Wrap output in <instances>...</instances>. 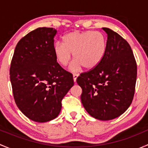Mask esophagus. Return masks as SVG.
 Masks as SVG:
<instances>
[{
	"label": "esophagus",
	"instance_id": "esophagus-1",
	"mask_svg": "<svg viewBox=\"0 0 148 148\" xmlns=\"http://www.w3.org/2000/svg\"><path fill=\"white\" fill-rule=\"evenodd\" d=\"M78 74H73V79H74V82H76V81H77V77H78Z\"/></svg>",
	"mask_w": 148,
	"mask_h": 148
}]
</instances>
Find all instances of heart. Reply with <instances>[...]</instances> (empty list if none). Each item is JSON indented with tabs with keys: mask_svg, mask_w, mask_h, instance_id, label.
I'll return each mask as SVG.
<instances>
[{
	"mask_svg": "<svg viewBox=\"0 0 148 148\" xmlns=\"http://www.w3.org/2000/svg\"><path fill=\"white\" fill-rule=\"evenodd\" d=\"M107 50L105 37L97 31L69 33L63 38V44L56 43L53 46V53L56 62L62 66L69 63L73 53L75 60L70 66L72 71L95 68L102 60Z\"/></svg>",
	"mask_w": 148,
	"mask_h": 148,
	"instance_id": "b5f03b06",
	"label": "heart"
}]
</instances>
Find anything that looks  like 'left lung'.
<instances>
[{
    "label": "left lung",
    "instance_id": "1",
    "mask_svg": "<svg viewBox=\"0 0 148 148\" xmlns=\"http://www.w3.org/2000/svg\"><path fill=\"white\" fill-rule=\"evenodd\" d=\"M107 33V50L95 68L82 73L77 82L82 89L81 100L92 117L110 120L128 109L135 95L137 64L127 41L117 33Z\"/></svg>",
    "mask_w": 148,
    "mask_h": 148
}]
</instances>
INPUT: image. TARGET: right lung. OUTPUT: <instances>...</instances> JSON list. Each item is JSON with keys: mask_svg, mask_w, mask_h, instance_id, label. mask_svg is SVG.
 I'll use <instances>...</instances> for the list:
<instances>
[{"mask_svg": "<svg viewBox=\"0 0 148 148\" xmlns=\"http://www.w3.org/2000/svg\"><path fill=\"white\" fill-rule=\"evenodd\" d=\"M53 28H38L18 42L10 67L15 102L24 115L37 122L56 118L62 101L74 85L73 76L56 62Z\"/></svg>", "mask_w": 148, "mask_h": 148, "instance_id": "1", "label": "right lung"}]
</instances>
